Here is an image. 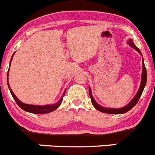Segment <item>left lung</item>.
Instances as JSON below:
<instances>
[{
  "mask_svg": "<svg viewBox=\"0 0 155 155\" xmlns=\"http://www.w3.org/2000/svg\"><path fill=\"white\" fill-rule=\"evenodd\" d=\"M129 44L132 47H133V48H134L136 51H138L141 55H142V53H141L139 49L138 48V47H136V46L135 45L134 43L133 42V41H132L131 39L129 41ZM146 81H147V71H146V68H145V64H144V61L142 60V81H141L140 87H139V91L137 92V93H136V95L135 96V97L133 99V100H132L131 102H130V103L127 105V106L124 107V108H103V107L100 106V105H98V104L96 103V102L94 100L93 96H92L91 90H90V89L89 88V93H90V99H91L92 104H93V105L94 106V108H96V109H97L98 111H101V112L107 113V114H124V113L129 111L130 109H132V108H133V107L136 105V103H137L138 101H139V98H140L141 95H142V92H143L144 88H145V84H146Z\"/></svg>",
  "mask_w": 155,
  "mask_h": 155,
  "instance_id": "left-lung-1",
  "label": "left lung"
}]
</instances>
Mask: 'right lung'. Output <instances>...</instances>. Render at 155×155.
I'll return each instance as SVG.
<instances>
[{"label": "right lung", "instance_id": "obj_1", "mask_svg": "<svg viewBox=\"0 0 155 155\" xmlns=\"http://www.w3.org/2000/svg\"><path fill=\"white\" fill-rule=\"evenodd\" d=\"M14 54V53H13ZM12 60V58L10 59V62ZM7 84H8V87L10 88V85H9V82H8V73H7ZM10 91L11 93L12 96L13 97V99H15L16 102L17 103V105L20 107L22 109H23L24 111H27V112H30V113H33V114H47V113L52 112V111H55L59 105H61L62 102V99H63V96H65V91L64 92L63 95H62V97L61 98L60 100L57 102V103L54 104V105H43V106H39V105H28V104H25L23 102H21L16 96L13 93V92L12 91L11 89L10 88Z\"/></svg>", "mask_w": 155, "mask_h": 155}]
</instances>
